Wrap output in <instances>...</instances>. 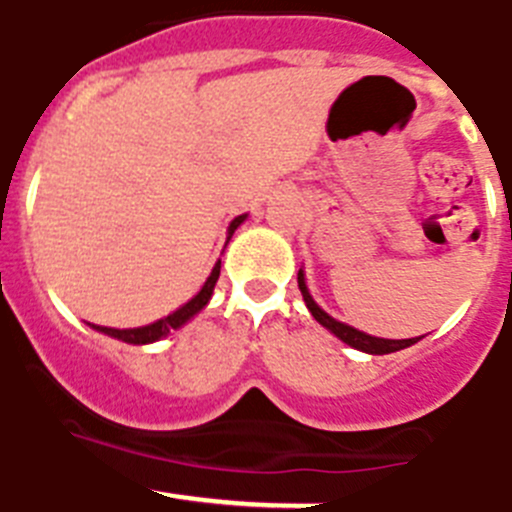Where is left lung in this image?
Instances as JSON below:
<instances>
[{"label":"left lung","mask_w":512,"mask_h":512,"mask_svg":"<svg viewBox=\"0 0 512 512\" xmlns=\"http://www.w3.org/2000/svg\"><path fill=\"white\" fill-rule=\"evenodd\" d=\"M298 288H301L303 301H306V306H308V311H311L313 319L319 321L321 326H326V329H329L331 334L339 336V339H342L344 344H349V347L359 349V352L390 354V352H398V349L411 347V344H416L418 339H421V336H416V339H377V336H370V334H365V331H357V329H352V326L342 324V321L331 319L329 313L321 311V308L316 306V301H313L311 293H308L306 280H303V270H298Z\"/></svg>","instance_id":"8db88e82"}]
</instances>
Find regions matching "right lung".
<instances>
[{
    "label": "right lung",
    "mask_w": 512,
    "mask_h": 512,
    "mask_svg": "<svg viewBox=\"0 0 512 512\" xmlns=\"http://www.w3.org/2000/svg\"><path fill=\"white\" fill-rule=\"evenodd\" d=\"M242 222H245V214L237 216V219H234V222L229 224V234H232L234 229H237ZM219 267H222V262H216L214 270H211V275H209V280H206L204 288L199 290V296H193L191 301L186 303V306H181V308H178V311H173V313H170V316H165V319L155 321V324L140 326V329H109V326H94V324H91V326H94L96 331H104V334L114 336V339H122V342H127V344L158 342L160 336H168L170 331L186 324L188 319H193V316H196V313H199L201 308L206 306V303H209L211 293H214L216 280H219Z\"/></svg>",
    "instance_id": "add662e5"
}]
</instances>
